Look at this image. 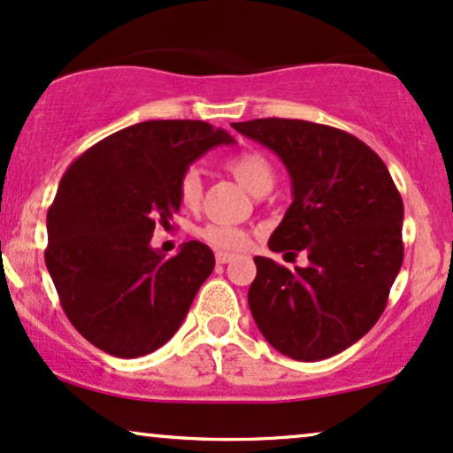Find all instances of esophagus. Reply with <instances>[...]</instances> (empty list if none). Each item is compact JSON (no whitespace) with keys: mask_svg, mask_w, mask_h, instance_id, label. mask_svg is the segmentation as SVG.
Listing matches in <instances>:
<instances>
[{"mask_svg":"<svg viewBox=\"0 0 453 453\" xmlns=\"http://www.w3.org/2000/svg\"><path fill=\"white\" fill-rule=\"evenodd\" d=\"M233 258H235V257H233V254H226V252H218V254H216V263H218V265L231 263Z\"/></svg>","mask_w":453,"mask_h":453,"instance_id":"obj_1","label":"esophagus"}]
</instances>
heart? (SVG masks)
Returning <instances> with one entry per match:
<instances>
[{
    "label": "heart",
    "mask_w": 453,
    "mask_h": 453,
    "mask_svg": "<svg viewBox=\"0 0 453 453\" xmlns=\"http://www.w3.org/2000/svg\"><path fill=\"white\" fill-rule=\"evenodd\" d=\"M226 169L254 195L269 193L275 184V169L263 152H239L235 157L228 158ZM178 195L180 203L186 210H196L199 207L201 196H203V180H201L199 169H186L182 178H180ZM201 239L210 243L211 248L220 250V252H242L248 246L250 235L239 226L207 225L201 228Z\"/></svg>",
    "instance_id": "1"
}]
</instances>
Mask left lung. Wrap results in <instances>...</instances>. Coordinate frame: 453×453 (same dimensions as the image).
<instances>
[{
  "mask_svg": "<svg viewBox=\"0 0 453 453\" xmlns=\"http://www.w3.org/2000/svg\"><path fill=\"white\" fill-rule=\"evenodd\" d=\"M273 150L292 203L269 250L307 254L286 269L257 257L248 305L263 337L288 358H331L373 328L403 265V199L377 154L342 129L290 119L233 122Z\"/></svg>",
  "mask_w": 453,
  "mask_h": 453,
  "instance_id": "left-lung-1",
  "label": "left lung"
}]
</instances>
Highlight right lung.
Instances as JSON below:
<instances>
[{"instance_id":"add662e5","label":"right lung","mask_w":453,"mask_h":453,"mask_svg":"<svg viewBox=\"0 0 453 453\" xmlns=\"http://www.w3.org/2000/svg\"><path fill=\"white\" fill-rule=\"evenodd\" d=\"M203 120H146L90 146L69 165L48 210L46 267L69 322L119 358H140L173 337L214 252L188 242L172 258L150 246L180 210L186 169L233 143Z\"/></svg>"}]
</instances>
